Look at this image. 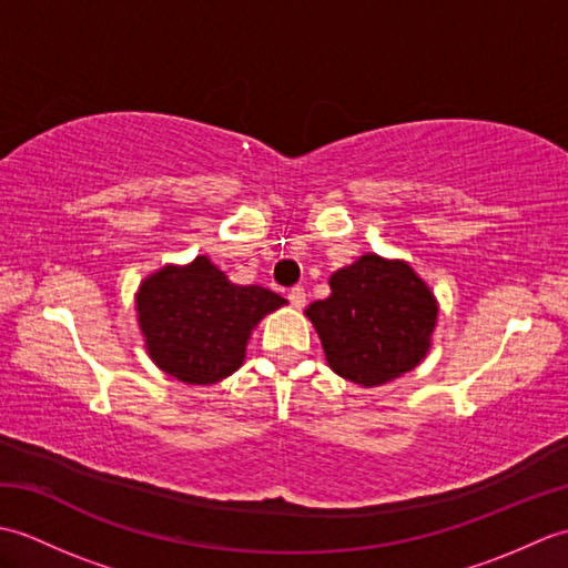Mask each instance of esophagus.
<instances>
[{
    "instance_id": "esophagus-1",
    "label": "esophagus",
    "mask_w": 568,
    "mask_h": 568,
    "mask_svg": "<svg viewBox=\"0 0 568 568\" xmlns=\"http://www.w3.org/2000/svg\"><path fill=\"white\" fill-rule=\"evenodd\" d=\"M287 300H291V305L293 307H305V291L300 285H295V287H291V293H287Z\"/></svg>"
}]
</instances>
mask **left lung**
Listing matches in <instances>:
<instances>
[{"mask_svg":"<svg viewBox=\"0 0 568 568\" xmlns=\"http://www.w3.org/2000/svg\"><path fill=\"white\" fill-rule=\"evenodd\" d=\"M305 315L336 376L378 388L427 358L439 303L407 261L364 253L329 275V297Z\"/></svg>","mask_w":568,"mask_h":568,"instance_id":"1","label":"left lung"}]
</instances>
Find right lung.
Instances as JSON below:
<instances>
[{
	"instance_id": "obj_1",
	"label": "right lung",
	"mask_w": 568,
	"mask_h": 568,
	"mask_svg": "<svg viewBox=\"0 0 568 568\" xmlns=\"http://www.w3.org/2000/svg\"><path fill=\"white\" fill-rule=\"evenodd\" d=\"M146 354L185 385H214L246 358L251 332L287 300L261 285H236L207 256L165 263L134 295Z\"/></svg>"
}]
</instances>
